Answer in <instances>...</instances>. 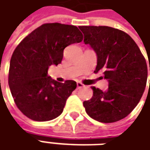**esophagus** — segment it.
I'll list each match as a JSON object with an SVG mask.
<instances>
[{
    "label": "esophagus",
    "mask_w": 150,
    "mask_h": 150,
    "mask_svg": "<svg viewBox=\"0 0 150 150\" xmlns=\"http://www.w3.org/2000/svg\"><path fill=\"white\" fill-rule=\"evenodd\" d=\"M77 89H81V88H82V87H84V85L81 82H80V81H78L77 83Z\"/></svg>",
    "instance_id": "esophagus-1"
}]
</instances>
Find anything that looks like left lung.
Segmentation results:
<instances>
[{
	"mask_svg": "<svg viewBox=\"0 0 150 150\" xmlns=\"http://www.w3.org/2000/svg\"><path fill=\"white\" fill-rule=\"evenodd\" d=\"M79 29L84 43L96 53L94 73L103 71V77L108 81L105 91L91 87L93 97L83 103L86 111L102 123L120 120L137 107L145 91L148 76L145 57L134 40L120 30L94 26Z\"/></svg>",
	"mask_w": 150,
	"mask_h": 150,
	"instance_id": "1",
	"label": "left lung"
}]
</instances>
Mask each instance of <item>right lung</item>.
<instances>
[{"label":"right lung","instance_id":"obj_1","mask_svg":"<svg viewBox=\"0 0 150 150\" xmlns=\"http://www.w3.org/2000/svg\"><path fill=\"white\" fill-rule=\"evenodd\" d=\"M82 39L77 26L46 23L16 47L9 64V86L17 107L26 116L35 121H48L63 112L77 82H58L47 75V70L51 65L61 63L66 47Z\"/></svg>","mask_w":150,"mask_h":150}]
</instances>
